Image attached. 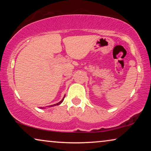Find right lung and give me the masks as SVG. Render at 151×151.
<instances>
[{
  "label": "right lung",
  "instance_id": "1",
  "mask_svg": "<svg viewBox=\"0 0 151 151\" xmlns=\"http://www.w3.org/2000/svg\"><path fill=\"white\" fill-rule=\"evenodd\" d=\"M65 96H64V97H63V100H62L61 101H60V102H58V103H56V104H53V105H51V106H49V107H52V106H58V105L60 104H61V103L63 102L64 99H65ZM40 109H44V107H40Z\"/></svg>",
  "mask_w": 151,
  "mask_h": 151
}]
</instances>
